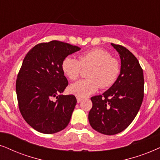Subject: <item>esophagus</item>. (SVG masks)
Wrapping results in <instances>:
<instances>
[{
	"mask_svg": "<svg viewBox=\"0 0 160 160\" xmlns=\"http://www.w3.org/2000/svg\"><path fill=\"white\" fill-rule=\"evenodd\" d=\"M81 100H82L81 98H80V97H77V101H78V103H79V102H81Z\"/></svg>",
	"mask_w": 160,
	"mask_h": 160,
	"instance_id": "obj_1",
	"label": "esophagus"
}]
</instances>
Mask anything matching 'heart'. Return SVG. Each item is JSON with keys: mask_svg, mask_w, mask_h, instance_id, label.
Returning a JSON list of instances; mask_svg holds the SVG:
<instances>
[{"mask_svg": "<svg viewBox=\"0 0 160 160\" xmlns=\"http://www.w3.org/2000/svg\"><path fill=\"white\" fill-rule=\"evenodd\" d=\"M89 68L86 74L88 78L71 85L72 94L86 98L98 89L112 86L120 73V62L106 50L96 48L81 53L78 60L73 57H66L62 61L61 68L65 76L71 80H76L82 68Z\"/></svg>", "mask_w": 160, "mask_h": 160, "instance_id": "1", "label": "heart"}]
</instances>
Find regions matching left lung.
Masks as SVG:
<instances>
[{"label":"left lung","instance_id":"1","mask_svg":"<svg viewBox=\"0 0 160 160\" xmlns=\"http://www.w3.org/2000/svg\"><path fill=\"white\" fill-rule=\"evenodd\" d=\"M120 54V74L102 95L92 97L88 114L91 126L106 135L125 130L137 116L144 97V77L137 58L124 46L112 43Z\"/></svg>","mask_w":160,"mask_h":160}]
</instances>
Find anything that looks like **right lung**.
Wrapping results in <instances>:
<instances>
[{
    "instance_id": "right-lung-1",
    "label": "right lung",
    "mask_w": 160,
    "mask_h": 160,
    "mask_svg": "<svg viewBox=\"0 0 160 160\" xmlns=\"http://www.w3.org/2000/svg\"><path fill=\"white\" fill-rule=\"evenodd\" d=\"M80 49L52 40L37 44L24 58L16 80L18 107L36 131L54 134L69 123L77 100L72 94L60 95L68 84L61 64L66 57Z\"/></svg>"
}]
</instances>
